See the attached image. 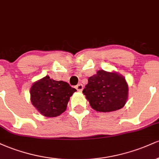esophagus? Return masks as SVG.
<instances>
[{"label": "esophagus", "mask_w": 159, "mask_h": 159, "mask_svg": "<svg viewBox=\"0 0 159 159\" xmlns=\"http://www.w3.org/2000/svg\"><path fill=\"white\" fill-rule=\"evenodd\" d=\"M75 88L77 89V90H78V91H80V92H81V91H82L83 90V88H84V86L81 84H78L77 86H76L75 87Z\"/></svg>", "instance_id": "esophagus-1"}]
</instances>
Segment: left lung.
Masks as SVG:
<instances>
[{"instance_id": "1", "label": "left lung", "mask_w": 159, "mask_h": 159, "mask_svg": "<svg viewBox=\"0 0 159 159\" xmlns=\"http://www.w3.org/2000/svg\"><path fill=\"white\" fill-rule=\"evenodd\" d=\"M83 93L95 111L111 112L125 105L129 87L125 78L117 72L98 70L88 78Z\"/></svg>"}]
</instances>
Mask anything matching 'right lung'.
<instances>
[{
    "instance_id": "1",
    "label": "right lung",
    "mask_w": 159,
    "mask_h": 159,
    "mask_svg": "<svg viewBox=\"0 0 159 159\" xmlns=\"http://www.w3.org/2000/svg\"><path fill=\"white\" fill-rule=\"evenodd\" d=\"M75 91L67 82L55 81L47 75L32 85L30 101L43 116L54 117L64 112Z\"/></svg>"
}]
</instances>
